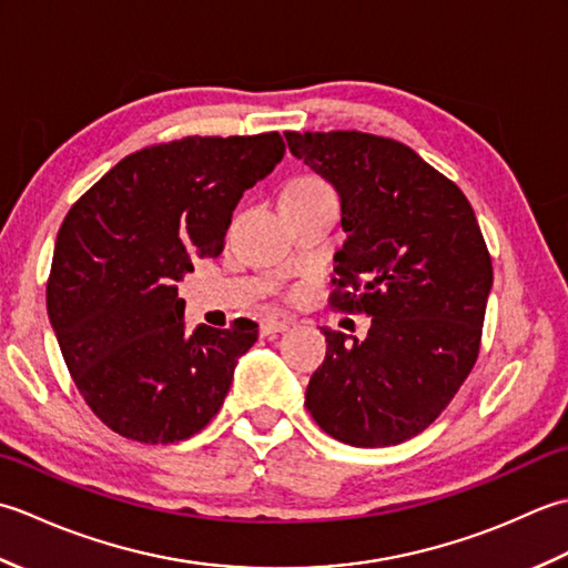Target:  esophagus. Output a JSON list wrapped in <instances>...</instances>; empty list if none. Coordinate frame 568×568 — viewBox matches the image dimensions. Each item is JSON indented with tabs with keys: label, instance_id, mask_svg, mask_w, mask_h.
I'll return each mask as SVG.
<instances>
[{
	"label": "esophagus",
	"instance_id": "34e87169",
	"mask_svg": "<svg viewBox=\"0 0 568 568\" xmlns=\"http://www.w3.org/2000/svg\"><path fill=\"white\" fill-rule=\"evenodd\" d=\"M287 327H291V322L287 320H281V317H265L261 322V334L263 336H271V334H277V332H285Z\"/></svg>",
	"mask_w": 568,
	"mask_h": 568
}]
</instances>
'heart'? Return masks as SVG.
Returning <instances> with one entry per match:
<instances>
[{"instance_id": "obj_1", "label": "heart", "mask_w": 568, "mask_h": 568, "mask_svg": "<svg viewBox=\"0 0 568 568\" xmlns=\"http://www.w3.org/2000/svg\"><path fill=\"white\" fill-rule=\"evenodd\" d=\"M324 190H329V187H327V183H324V180H320V178H312V175H305V178H297V180H293V183L287 185V190H285V192H324Z\"/></svg>"}]
</instances>
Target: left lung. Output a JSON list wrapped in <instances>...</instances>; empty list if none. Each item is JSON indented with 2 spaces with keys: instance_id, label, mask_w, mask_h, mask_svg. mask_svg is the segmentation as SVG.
Here are the masks:
<instances>
[{
  "instance_id": "1",
  "label": "left lung",
  "mask_w": 568,
  "mask_h": 568,
  "mask_svg": "<svg viewBox=\"0 0 568 568\" xmlns=\"http://www.w3.org/2000/svg\"><path fill=\"white\" fill-rule=\"evenodd\" d=\"M285 141L342 200L329 305L373 317L361 342L324 327L327 356L305 405L344 444L413 439L478 358L493 265L474 207L400 141L364 131H285Z\"/></svg>"
}]
</instances>
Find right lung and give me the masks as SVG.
<instances>
[{
    "label": "right lung",
    "instance_id": "1",
    "mask_svg": "<svg viewBox=\"0 0 568 568\" xmlns=\"http://www.w3.org/2000/svg\"><path fill=\"white\" fill-rule=\"evenodd\" d=\"M277 131L185 136L119 161L60 226L45 305L80 395L106 427L173 444L220 413L258 324L185 327L178 281L224 248L232 212L281 163Z\"/></svg>",
    "mask_w": 568,
    "mask_h": 568
}]
</instances>
